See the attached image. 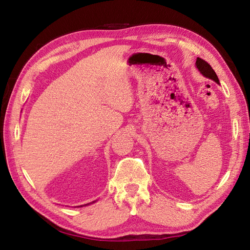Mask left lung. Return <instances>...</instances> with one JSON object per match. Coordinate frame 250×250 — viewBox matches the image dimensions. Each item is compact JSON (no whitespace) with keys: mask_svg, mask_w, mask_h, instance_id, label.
<instances>
[{"mask_svg":"<svg viewBox=\"0 0 250 250\" xmlns=\"http://www.w3.org/2000/svg\"><path fill=\"white\" fill-rule=\"evenodd\" d=\"M196 66H197V69L199 70V72L203 75L204 77L209 78L211 80L216 81L217 83H219V79L217 77V75L215 73V71L213 70V67H211L206 60H203L201 58H197L196 60Z\"/></svg>","mask_w":250,"mask_h":250,"instance_id":"left-lung-1","label":"left lung"}]
</instances>
